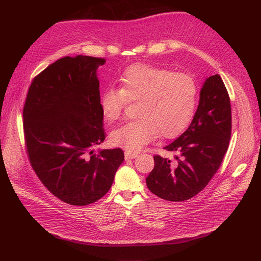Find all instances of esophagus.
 <instances>
[{
  "label": "esophagus",
  "mask_w": 261,
  "mask_h": 261,
  "mask_svg": "<svg viewBox=\"0 0 261 261\" xmlns=\"http://www.w3.org/2000/svg\"><path fill=\"white\" fill-rule=\"evenodd\" d=\"M137 156H138L137 153H132V152H129V151L124 152V159H126V160H131V159H135Z\"/></svg>",
  "instance_id": "obj_1"
}]
</instances>
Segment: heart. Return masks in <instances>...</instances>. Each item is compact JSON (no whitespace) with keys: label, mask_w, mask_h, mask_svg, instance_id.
Listing matches in <instances>:
<instances>
[{"label":"heart","mask_w":261,"mask_h":261,"mask_svg":"<svg viewBox=\"0 0 261 261\" xmlns=\"http://www.w3.org/2000/svg\"><path fill=\"white\" fill-rule=\"evenodd\" d=\"M135 118L111 133V143L129 152H138L158 135L177 137L195 114L198 86L188 73L134 64L119 77V88L109 87L101 94L100 107L106 120L120 118L127 101H138Z\"/></svg>","instance_id":"heart-1"}]
</instances>
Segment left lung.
<instances>
[{"label":"left lung","instance_id":"8db88e82","mask_svg":"<svg viewBox=\"0 0 261 261\" xmlns=\"http://www.w3.org/2000/svg\"><path fill=\"white\" fill-rule=\"evenodd\" d=\"M231 135L230 99L222 77L206 79L199 105L189 128L164 147L175 160L154 155L146 185L158 197L184 201L197 195L218 172Z\"/></svg>","mask_w":261,"mask_h":261}]
</instances>
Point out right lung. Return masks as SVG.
<instances>
[{"label":"right lung","instance_id":"obj_1","mask_svg":"<svg viewBox=\"0 0 261 261\" xmlns=\"http://www.w3.org/2000/svg\"><path fill=\"white\" fill-rule=\"evenodd\" d=\"M105 63L86 55L58 60L34 77L23 108L33 169L54 196L73 206L103 197L124 159L120 148L93 150L106 139L97 77Z\"/></svg>","mask_w":261,"mask_h":261}]
</instances>
